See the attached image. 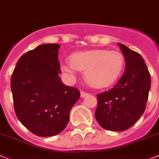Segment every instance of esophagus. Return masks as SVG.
<instances>
[{
	"label": "esophagus",
	"instance_id": "1",
	"mask_svg": "<svg viewBox=\"0 0 159 159\" xmlns=\"http://www.w3.org/2000/svg\"><path fill=\"white\" fill-rule=\"evenodd\" d=\"M88 94H89V93H87V92H84V91H81L80 92L81 98H85V97H87Z\"/></svg>",
	"mask_w": 159,
	"mask_h": 159
}]
</instances>
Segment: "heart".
Listing matches in <instances>:
<instances>
[{
    "instance_id": "b5f03b06",
    "label": "heart",
    "mask_w": 159,
    "mask_h": 159,
    "mask_svg": "<svg viewBox=\"0 0 159 159\" xmlns=\"http://www.w3.org/2000/svg\"><path fill=\"white\" fill-rule=\"evenodd\" d=\"M71 61L61 64V70L71 80L79 70L84 71L87 82L96 88H104L114 84L121 75L124 58L117 51L91 50L72 54Z\"/></svg>"
}]
</instances>
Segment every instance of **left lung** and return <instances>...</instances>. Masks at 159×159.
I'll return each instance as SVG.
<instances>
[{"instance_id":"obj_1","label":"left lung","mask_w":159,"mask_h":159,"mask_svg":"<svg viewBox=\"0 0 159 159\" xmlns=\"http://www.w3.org/2000/svg\"><path fill=\"white\" fill-rule=\"evenodd\" d=\"M126 60V70L118 84L98 94L95 118L107 130L123 131L143 115L151 88V75L144 60L136 51L119 43Z\"/></svg>"}]
</instances>
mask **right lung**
I'll list each match as a JSON object with an SVG mask.
<instances>
[{
  "instance_id": "1",
  "label": "right lung",
  "mask_w": 159,
  "mask_h": 159,
  "mask_svg": "<svg viewBox=\"0 0 159 159\" xmlns=\"http://www.w3.org/2000/svg\"><path fill=\"white\" fill-rule=\"evenodd\" d=\"M57 43L39 45L16 63L11 79L16 114L21 123L39 137L64 130L69 111L80 97L78 89L61 82Z\"/></svg>"
}]
</instances>
